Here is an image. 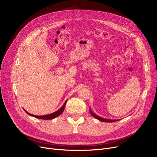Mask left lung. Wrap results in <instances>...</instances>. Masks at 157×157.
Here are the masks:
<instances>
[{
  "label": "left lung",
  "mask_w": 157,
  "mask_h": 157,
  "mask_svg": "<svg viewBox=\"0 0 157 157\" xmlns=\"http://www.w3.org/2000/svg\"><path fill=\"white\" fill-rule=\"evenodd\" d=\"M90 113H91V114L92 115V116H93L95 118H96V119H97V120H100V121H102V122H114V121H118V120L105 119V118H102V117H98V116H97V115H96L95 114H94V113L92 111V110H91V109H90Z\"/></svg>",
  "instance_id": "8db88e82"
}]
</instances>
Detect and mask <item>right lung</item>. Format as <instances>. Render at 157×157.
Instances as JSON below:
<instances>
[{"label":"right lung","mask_w":157,"mask_h":157,"mask_svg":"<svg viewBox=\"0 0 157 157\" xmlns=\"http://www.w3.org/2000/svg\"><path fill=\"white\" fill-rule=\"evenodd\" d=\"M67 100L65 102V103L63 104V105L61 107V108L59 109L58 111H55V112H54V113H52V114H46V115H43V116H36V115L30 114V113H28L25 109H24L25 111V113H26L27 114H28L29 115H30V116L33 117H35V118H36L42 119V120H52V119H54V118H56L57 117H59V115H60V114L63 113V110H64V109H65V107L66 103H67Z\"/></svg>","instance_id":"obj_1"}]
</instances>
